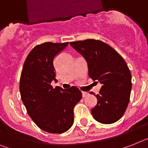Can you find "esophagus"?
I'll return each instance as SVG.
<instances>
[{
  "label": "esophagus",
  "mask_w": 148,
  "mask_h": 148,
  "mask_svg": "<svg viewBox=\"0 0 148 148\" xmlns=\"http://www.w3.org/2000/svg\"><path fill=\"white\" fill-rule=\"evenodd\" d=\"M82 95L83 97H86V96H87L88 93H87V92H84V91H82Z\"/></svg>",
  "instance_id": "obj_1"
}]
</instances>
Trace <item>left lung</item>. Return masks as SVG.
Wrapping results in <instances>:
<instances>
[{
  "label": "left lung",
  "mask_w": 148,
  "mask_h": 148,
  "mask_svg": "<svg viewBox=\"0 0 148 148\" xmlns=\"http://www.w3.org/2000/svg\"><path fill=\"white\" fill-rule=\"evenodd\" d=\"M70 45L87 60L90 78L102 84L99 95H95L97 103L91 110L92 116L103 124L115 123L125 113L130 99L132 75L127 63L113 47L99 40L72 41Z\"/></svg>",
  "instance_id": "left-lung-1"
}]
</instances>
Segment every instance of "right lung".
<instances>
[{"label":"right lung","instance_id":"right-lung-1","mask_svg":"<svg viewBox=\"0 0 148 148\" xmlns=\"http://www.w3.org/2000/svg\"><path fill=\"white\" fill-rule=\"evenodd\" d=\"M69 42H45L36 45L25 59L19 80L21 99L28 114L41 129L61 134L74 122L73 109L82 99L75 86L68 89L53 88L55 79L53 59Z\"/></svg>","mask_w":148,"mask_h":148}]
</instances>
